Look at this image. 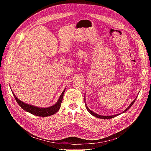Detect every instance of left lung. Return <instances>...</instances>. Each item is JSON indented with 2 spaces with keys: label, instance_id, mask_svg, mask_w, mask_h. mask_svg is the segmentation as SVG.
I'll use <instances>...</instances> for the list:
<instances>
[{
  "label": "left lung",
  "instance_id": "left-lung-1",
  "mask_svg": "<svg viewBox=\"0 0 151 151\" xmlns=\"http://www.w3.org/2000/svg\"><path fill=\"white\" fill-rule=\"evenodd\" d=\"M135 99H136V98L132 102V103L130 104V106L128 107L125 110H124L123 111L122 113H124V112H125L126 111H127L128 109H129L132 105H133V104L134 103V102H135ZM86 108H87V110H88L91 115H93V116H94L95 117H97V118H101V119H110V118H114V117H115V116H118V115H119V114H117V115H112V116H101V115H98V114H96V113H95L94 112H93V111H92L91 110H90V109L88 108V107L86 106Z\"/></svg>",
  "mask_w": 151,
  "mask_h": 151
}]
</instances>
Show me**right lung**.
<instances>
[{
    "label": "right lung",
    "mask_w": 151,
    "mask_h": 151,
    "mask_svg": "<svg viewBox=\"0 0 151 151\" xmlns=\"http://www.w3.org/2000/svg\"><path fill=\"white\" fill-rule=\"evenodd\" d=\"M65 89L62 92L60 98L58 99V101L55 104H54L52 106L45 108H40L38 107H36L34 106H31V105H29L28 104H26L22 101H21L19 99H17V98L13 93L12 94L14 95V98L16 99V101H17L18 104H19V106L24 109V110L33 114L34 115L44 117V116H48L50 115H52L53 114H55L58 111V109H60L61 106V103L62 102V99L63 96V94H64V92H65Z\"/></svg>",
    "instance_id": "1"
}]
</instances>
